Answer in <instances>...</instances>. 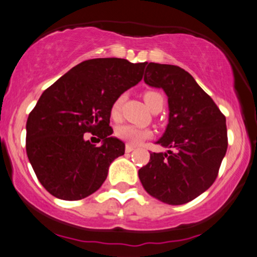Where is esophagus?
Returning a JSON list of instances; mask_svg holds the SVG:
<instances>
[{
  "instance_id": "esophagus-1",
  "label": "esophagus",
  "mask_w": 257,
  "mask_h": 257,
  "mask_svg": "<svg viewBox=\"0 0 257 257\" xmlns=\"http://www.w3.org/2000/svg\"><path fill=\"white\" fill-rule=\"evenodd\" d=\"M135 149V147H133V146H131V145H126L125 146V152L126 153H131V152H133Z\"/></svg>"
}]
</instances>
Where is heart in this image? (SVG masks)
Masks as SVG:
<instances>
[{
	"instance_id": "b5f03b06",
	"label": "heart",
	"mask_w": 257,
	"mask_h": 257,
	"mask_svg": "<svg viewBox=\"0 0 257 257\" xmlns=\"http://www.w3.org/2000/svg\"><path fill=\"white\" fill-rule=\"evenodd\" d=\"M144 98L145 102L147 103V105L151 109L154 108L155 105L159 104V103H164V97L161 96V93L157 92V91H146ZM125 99L126 95L125 93H122V95H119L117 98L113 100L111 108H110V113H111L112 118H119L122 111V106L124 104ZM116 136L123 140V141H125L126 144L135 146L141 144L145 140L153 138V132L151 129L139 128V126L132 124H124L118 126V128L116 129Z\"/></svg>"
}]
</instances>
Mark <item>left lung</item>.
<instances>
[{
    "instance_id": "obj_1",
    "label": "left lung",
    "mask_w": 257,
    "mask_h": 257,
    "mask_svg": "<svg viewBox=\"0 0 257 257\" xmlns=\"http://www.w3.org/2000/svg\"><path fill=\"white\" fill-rule=\"evenodd\" d=\"M145 82L168 97L166 132L157 142L168 153H152L139 170L145 190L171 205H181L215 183L228 148L225 116L187 71L147 63Z\"/></svg>"
}]
</instances>
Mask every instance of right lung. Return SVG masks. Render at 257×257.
Segmentation results:
<instances>
[{"instance_id": "right-lung-1", "label": "right lung", "mask_w": 257, "mask_h": 257, "mask_svg": "<svg viewBox=\"0 0 257 257\" xmlns=\"http://www.w3.org/2000/svg\"><path fill=\"white\" fill-rule=\"evenodd\" d=\"M147 63L97 58L76 65L42 92L26 124V152L47 192L79 200L102 186L125 145L112 138L113 100L144 77ZM99 136L96 148L84 134Z\"/></svg>"}]
</instances>
